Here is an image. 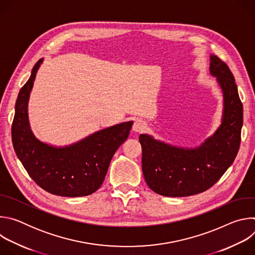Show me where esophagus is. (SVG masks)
Here are the masks:
<instances>
[{"mask_svg":"<svg viewBox=\"0 0 255 255\" xmlns=\"http://www.w3.org/2000/svg\"><path fill=\"white\" fill-rule=\"evenodd\" d=\"M145 127H146V125H145V123L142 120L136 119L133 123V128L132 129H133V131H135L137 133H140V132L144 131Z\"/></svg>","mask_w":255,"mask_h":255,"instance_id":"obj_1","label":"esophagus"}]
</instances>
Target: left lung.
<instances>
[{"mask_svg":"<svg viewBox=\"0 0 255 255\" xmlns=\"http://www.w3.org/2000/svg\"><path fill=\"white\" fill-rule=\"evenodd\" d=\"M210 71L224 95L223 121L200 147L171 146L141 134L142 171L147 186L164 197H188L213 187L233 163L241 142L243 105L229 66L211 55Z\"/></svg>","mask_w":255,"mask_h":255,"instance_id":"left-lung-1","label":"left lung"}]
</instances>
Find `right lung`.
<instances>
[{
    "mask_svg": "<svg viewBox=\"0 0 255 255\" xmlns=\"http://www.w3.org/2000/svg\"><path fill=\"white\" fill-rule=\"evenodd\" d=\"M41 62L39 59L33 66L16 101L12 123L15 152L30 177L46 192L61 197L89 196L102 186L111 159L127 139L133 122L98 131L64 148L40 142L30 130L27 105Z\"/></svg>",
    "mask_w": 255,
    "mask_h": 255,
    "instance_id": "1",
    "label": "right lung"
}]
</instances>
